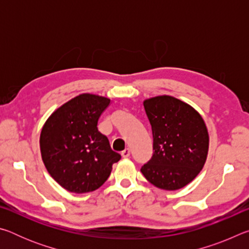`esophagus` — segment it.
Instances as JSON below:
<instances>
[{
  "label": "esophagus",
  "mask_w": 249,
  "mask_h": 249,
  "mask_svg": "<svg viewBox=\"0 0 249 249\" xmlns=\"http://www.w3.org/2000/svg\"><path fill=\"white\" fill-rule=\"evenodd\" d=\"M121 155H122V157H123V158H128L130 156V150L128 148H126L125 150L122 151Z\"/></svg>",
  "instance_id": "esophagus-1"
}]
</instances>
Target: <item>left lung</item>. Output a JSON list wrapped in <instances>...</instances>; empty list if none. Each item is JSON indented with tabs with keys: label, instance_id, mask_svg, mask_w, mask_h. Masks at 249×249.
<instances>
[{
	"label": "left lung",
	"instance_id": "left-lung-1",
	"mask_svg": "<svg viewBox=\"0 0 249 249\" xmlns=\"http://www.w3.org/2000/svg\"><path fill=\"white\" fill-rule=\"evenodd\" d=\"M153 132L154 153L141 168L151 184L178 190L190 183L203 168L209 151V134L202 116L174 96L144 101Z\"/></svg>",
	"mask_w": 249,
	"mask_h": 249
}]
</instances>
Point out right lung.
I'll return each instance as SVG.
<instances>
[{
	"instance_id": "add662e5",
	"label": "right lung",
	"mask_w": 249,
	"mask_h": 249,
	"mask_svg": "<svg viewBox=\"0 0 249 249\" xmlns=\"http://www.w3.org/2000/svg\"><path fill=\"white\" fill-rule=\"evenodd\" d=\"M109 102L104 96L80 94L57 108L43 126L41 158L49 175L66 190H96L111 175L113 163L121 159L98 129Z\"/></svg>"
}]
</instances>
